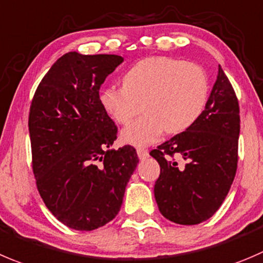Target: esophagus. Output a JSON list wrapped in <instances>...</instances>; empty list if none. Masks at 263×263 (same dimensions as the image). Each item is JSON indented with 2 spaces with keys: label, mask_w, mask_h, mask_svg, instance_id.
<instances>
[{
  "label": "esophagus",
  "mask_w": 263,
  "mask_h": 263,
  "mask_svg": "<svg viewBox=\"0 0 263 263\" xmlns=\"http://www.w3.org/2000/svg\"><path fill=\"white\" fill-rule=\"evenodd\" d=\"M137 154H138L139 159L144 160L146 157H148V149L142 148V147H138V148H137Z\"/></svg>",
  "instance_id": "1"
}]
</instances>
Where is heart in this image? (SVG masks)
I'll list each match as a JSON object with an SVG mask.
<instances>
[{"mask_svg":"<svg viewBox=\"0 0 263 263\" xmlns=\"http://www.w3.org/2000/svg\"><path fill=\"white\" fill-rule=\"evenodd\" d=\"M208 97L205 69L169 57L137 62L122 76V87L109 85L99 94L103 108L121 125L143 108V116L121 133L122 141L133 146L155 143L164 132L178 134L190 129L204 112Z\"/></svg>","mask_w":263,"mask_h":263,"instance_id":"obj_1","label":"heart"}]
</instances>
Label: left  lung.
I'll list each match as a JSON object with an SVG mask.
<instances>
[{
  "label": "left lung",
  "instance_id": "8db88e82",
  "mask_svg": "<svg viewBox=\"0 0 263 263\" xmlns=\"http://www.w3.org/2000/svg\"><path fill=\"white\" fill-rule=\"evenodd\" d=\"M239 112L234 87L219 67L200 119L149 152L160 165L154 192L165 218L197 224L218 211L236 174ZM176 157L185 160L183 167Z\"/></svg>",
  "mask_w": 263,
  "mask_h": 263
}]
</instances>
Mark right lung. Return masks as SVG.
<instances>
[{"instance_id":"add662e5","label":"right lung","mask_w":263,"mask_h":263,"mask_svg":"<svg viewBox=\"0 0 263 263\" xmlns=\"http://www.w3.org/2000/svg\"><path fill=\"white\" fill-rule=\"evenodd\" d=\"M120 55L64 54L37 86L29 108L37 190L67 227L91 231L115 218L139 159L132 146L111 149L117 126L99 99Z\"/></svg>"}]
</instances>
